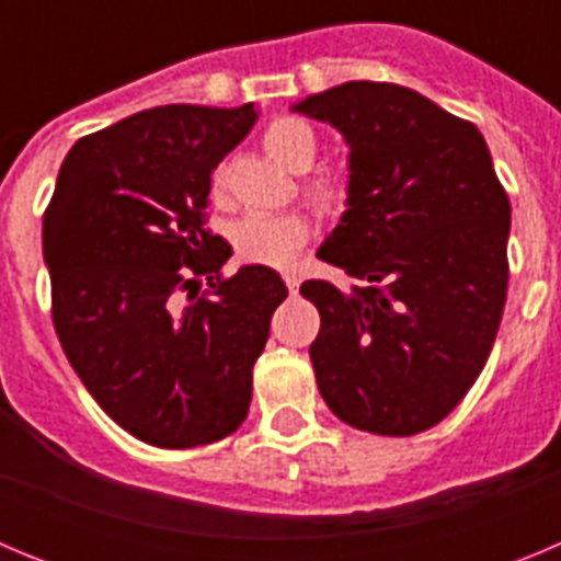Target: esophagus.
<instances>
[{
	"label": "esophagus",
	"mask_w": 561,
	"mask_h": 561,
	"mask_svg": "<svg viewBox=\"0 0 561 561\" xmlns=\"http://www.w3.org/2000/svg\"><path fill=\"white\" fill-rule=\"evenodd\" d=\"M284 280H286V286H289V291H297V286H300V275H297L295 270H286Z\"/></svg>",
	"instance_id": "34e87169"
}]
</instances>
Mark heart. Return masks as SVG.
<instances>
[{"instance_id": "b5f03b06", "label": "heart", "mask_w": 561, "mask_h": 561, "mask_svg": "<svg viewBox=\"0 0 561 561\" xmlns=\"http://www.w3.org/2000/svg\"><path fill=\"white\" fill-rule=\"evenodd\" d=\"M264 148L277 165L286 171H306L317 157V134L311 131L309 123L295 121V117H277L266 126ZM213 185L221 187V171H216ZM309 199L314 202L317 210H334L342 202V182L334 176H317L306 187ZM306 221L295 213H250L247 219L232 227V244L238 255L252 261V264L266 266H286L291 257L304 247Z\"/></svg>"}]
</instances>
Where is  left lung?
<instances>
[{
  "instance_id": "left-lung-1",
  "label": "left lung",
  "mask_w": 561,
  "mask_h": 561,
  "mask_svg": "<svg viewBox=\"0 0 561 561\" xmlns=\"http://www.w3.org/2000/svg\"><path fill=\"white\" fill-rule=\"evenodd\" d=\"M348 146V210L317 257L354 284L306 280L309 356L336 419L415 435L447 419L492 354L508 289L512 205L483 134L399 83L348 81L291 106Z\"/></svg>"
}]
</instances>
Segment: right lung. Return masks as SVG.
<instances>
[{"label":"right lung","instance_id":"right-lung-1","mask_svg":"<svg viewBox=\"0 0 561 561\" xmlns=\"http://www.w3.org/2000/svg\"><path fill=\"white\" fill-rule=\"evenodd\" d=\"M252 103H171L81 137L44 213L53 323L92 399L134 438L187 449L236 433L272 311L275 270L221 266L210 173L250 134Z\"/></svg>","mask_w":561,"mask_h":561}]
</instances>
